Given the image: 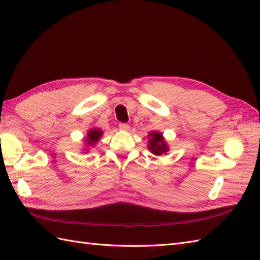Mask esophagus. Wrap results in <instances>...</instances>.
Segmentation results:
<instances>
[{"instance_id":"34e87169","label":"esophagus","mask_w":260,"mask_h":260,"mask_svg":"<svg viewBox=\"0 0 260 260\" xmlns=\"http://www.w3.org/2000/svg\"><path fill=\"white\" fill-rule=\"evenodd\" d=\"M119 128L121 131H128L129 129V125L126 124V123H120L119 124Z\"/></svg>"}]
</instances>
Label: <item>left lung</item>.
Listing matches in <instances>:
<instances>
[{
    "instance_id": "1",
    "label": "left lung",
    "mask_w": 260,
    "mask_h": 260,
    "mask_svg": "<svg viewBox=\"0 0 260 260\" xmlns=\"http://www.w3.org/2000/svg\"><path fill=\"white\" fill-rule=\"evenodd\" d=\"M151 139L148 140V150L155 155H161V154L168 151L167 143L164 142L162 134L157 133V132H152L150 134Z\"/></svg>"
}]
</instances>
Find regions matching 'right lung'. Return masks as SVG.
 Here are the masks:
<instances>
[{"mask_svg": "<svg viewBox=\"0 0 260 260\" xmlns=\"http://www.w3.org/2000/svg\"><path fill=\"white\" fill-rule=\"evenodd\" d=\"M103 134V132L101 129H91L89 131V133H88V139L86 140L87 145H90L92 146L95 143L98 142V140L101 139V136Z\"/></svg>", "mask_w": 260, "mask_h": 260, "instance_id": "add662e5", "label": "right lung"}]
</instances>
